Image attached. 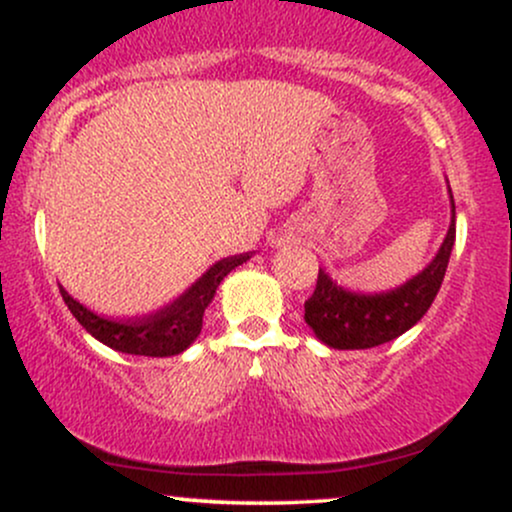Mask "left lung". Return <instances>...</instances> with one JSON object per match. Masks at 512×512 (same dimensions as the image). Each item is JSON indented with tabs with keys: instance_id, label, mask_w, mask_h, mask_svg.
I'll return each mask as SVG.
<instances>
[{
	"instance_id": "8db88e82",
	"label": "left lung",
	"mask_w": 512,
	"mask_h": 512,
	"mask_svg": "<svg viewBox=\"0 0 512 512\" xmlns=\"http://www.w3.org/2000/svg\"><path fill=\"white\" fill-rule=\"evenodd\" d=\"M450 195V228L426 269L407 284L383 293H358L339 286L325 269L317 274L313 296L305 301V322L330 349H373L402 337L431 308L455 245V199Z\"/></svg>"
}]
</instances>
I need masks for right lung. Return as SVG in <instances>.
I'll return each instance as SVG.
<instances>
[{
  "mask_svg": "<svg viewBox=\"0 0 512 512\" xmlns=\"http://www.w3.org/2000/svg\"><path fill=\"white\" fill-rule=\"evenodd\" d=\"M250 260V252L236 257H223L214 262L192 286H187L175 301H170L156 313L134 317V320H108V317L96 315L86 305L74 301L67 291L60 286V293L72 310V315L79 320V325L103 342L110 349L122 351L132 356H178L187 349L202 332V317L209 303L214 301L216 289L233 269Z\"/></svg>",
  "mask_w": 512,
  "mask_h": 512,
  "instance_id": "right-lung-1",
  "label": "right lung"
}]
</instances>
